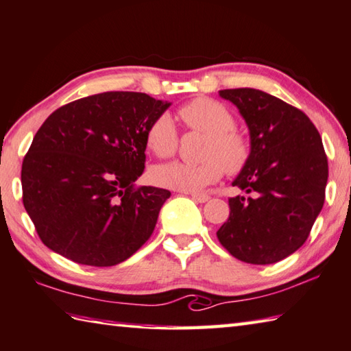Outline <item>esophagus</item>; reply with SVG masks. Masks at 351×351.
Instances as JSON below:
<instances>
[{"label": "esophagus", "mask_w": 351, "mask_h": 351, "mask_svg": "<svg viewBox=\"0 0 351 351\" xmlns=\"http://www.w3.org/2000/svg\"><path fill=\"white\" fill-rule=\"evenodd\" d=\"M192 199L196 202H207L210 199L208 195H204V193H192Z\"/></svg>", "instance_id": "obj_1"}]
</instances>
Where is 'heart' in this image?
Here are the masks:
<instances>
[{
	"instance_id": "heart-1",
	"label": "heart",
	"mask_w": 351,
	"mask_h": 351,
	"mask_svg": "<svg viewBox=\"0 0 351 351\" xmlns=\"http://www.w3.org/2000/svg\"><path fill=\"white\" fill-rule=\"evenodd\" d=\"M178 117L187 129L207 135L201 155L204 161L155 165L150 170V180L156 186L180 192H199L219 181L224 170L228 175H238L245 169L252 156L250 139L234 129L233 113L224 104L212 98H196L181 106ZM178 143V130L167 113L156 117L145 130V144L159 158L173 155Z\"/></svg>"
}]
</instances>
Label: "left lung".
I'll return each mask as SVG.
<instances>
[{
  "label": "left lung",
  "instance_id": "1",
  "mask_svg": "<svg viewBox=\"0 0 351 351\" xmlns=\"http://www.w3.org/2000/svg\"><path fill=\"white\" fill-rule=\"evenodd\" d=\"M250 132L252 156L232 184L247 195L228 199L216 232L242 263L275 264L307 241L326 199L328 162L319 132L296 107L256 88H226Z\"/></svg>",
  "mask_w": 351,
  "mask_h": 351
}]
</instances>
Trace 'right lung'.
Returning <instances> with one entry per match:
<instances>
[{
	"label": "right lung",
	"mask_w": 351,
	"mask_h": 351,
	"mask_svg": "<svg viewBox=\"0 0 351 351\" xmlns=\"http://www.w3.org/2000/svg\"><path fill=\"white\" fill-rule=\"evenodd\" d=\"M169 106L139 92H104L44 121L21 169L24 208L44 245L73 263L110 267L152 237L170 192L135 181L145 130Z\"/></svg>",
	"instance_id": "1"
}]
</instances>
